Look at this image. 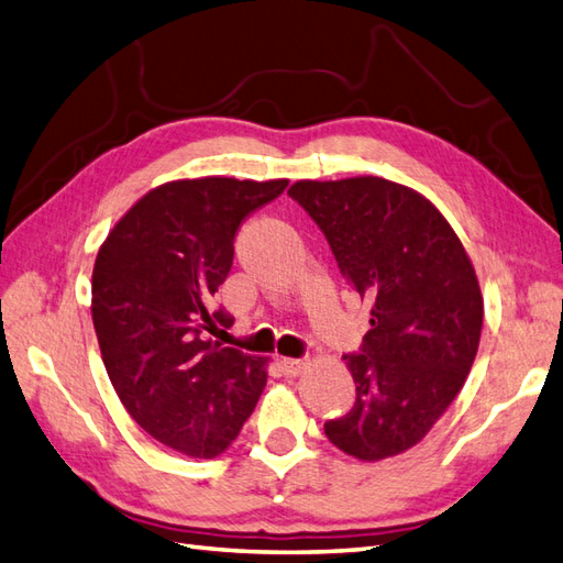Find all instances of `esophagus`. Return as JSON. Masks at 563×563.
<instances>
[{"instance_id":"obj_1","label":"esophagus","mask_w":563,"mask_h":563,"mask_svg":"<svg viewBox=\"0 0 563 563\" xmlns=\"http://www.w3.org/2000/svg\"><path fill=\"white\" fill-rule=\"evenodd\" d=\"M306 360H296V357H284L282 360V369L286 376H298L302 369H306Z\"/></svg>"}]
</instances>
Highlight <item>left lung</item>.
<instances>
[{"mask_svg":"<svg viewBox=\"0 0 563 563\" xmlns=\"http://www.w3.org/2000/svg\"><path fill=\"white\" fill-rule=\"evenodd\" d=\"M288 196L324 232L360 298L372 302L360 353L343 355L355 405L324 423L360 462L415 448L457 398L478 353L476 269L427 196L384 177L300 179Z\"/></svg>","mask_w":563,"mask_h":563,"instance_id":"obj_1","label":"left lung"}]
</instances>
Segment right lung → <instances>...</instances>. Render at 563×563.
<instances>
[{"label":"right lung","instance_id":"right-lung-1","mask_svg":"<svg viewBox=\"0 0 563 563\" xmlns=\"http://www.w3.org/2000/svg\"><path fill=\"white\" fill-rule=\"evenodd\" d=\"M288 179L199 177L151 189L115 222L92 272L103 367L128 415L170 450L212 460L232 445L267 384V357L206 339L232 327L210 298L249 212Z\"/></svg>","mask_w":563,"mask_h":563}]
</instances>
